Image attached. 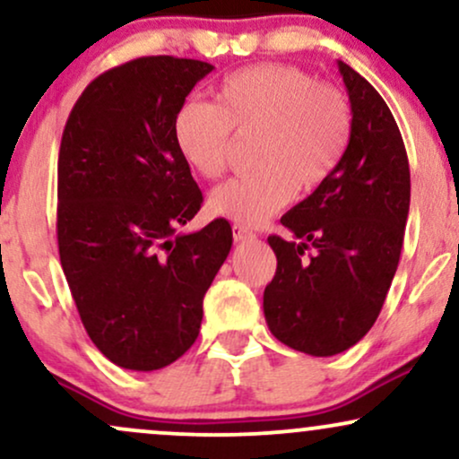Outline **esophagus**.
<instances>
[{
  "instance_id": "esophagus-1",
  "label": "esophagus",
  "mask_w": 459,
  "mask_h": 459,
  "mask_svg": "<svg viewBox=\"0 0 459 459\" xmlns=\"http://www.w3.org/2000/svg\"><path fill=\"white\" fill-rule=\"evenodd\" d=\"M233 237H235V241H246V239H255V233H252V230H247L246 226L233 224Z\"/></svg>"
}]
</instances>
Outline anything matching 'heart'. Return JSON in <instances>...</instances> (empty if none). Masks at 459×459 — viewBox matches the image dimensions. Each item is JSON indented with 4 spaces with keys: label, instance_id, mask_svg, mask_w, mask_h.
I'll list each match as a JSON object with an SVG mask.
<instances>
[{
    "label": "heart",
    "instance_id": "obj_1",
    "mask_svg": "<svg viewBox=\"0 0 459 459\" xmlns=\"http://www.w3.org/2000/svg\"><path fill=\"white\" fill-rule=\"evenodd\" d=\"M259 131V170L222 183L209 194L215 218L261 226L299 192L328 181L343 160L351 114L336 88L315 83L296 66L261 65L230 73L213 103L189 99L172 123L178 155L196 175L218 178L229 161L230 138Z\"/></svg>",
    "mask_w": 459,
    "mask_h": 459
}]
</instances>
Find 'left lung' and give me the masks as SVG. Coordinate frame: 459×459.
Segmentation results:
<instances>
[{"label": "left lung", "instance_id": "obj_1", "mask_svg": "<svg viewBox=\"0 0 459 459\" xmlns=\"http://www.w3.org/2000/svg\"><path fill=\"white\" fill-rule=\"evenodd\" d=\"M351 135L328 181L267 237L278 267L263 293L272 334L291 350L334 356L371 330L391 289L410 212V166L380 92L339 60ZM308 247L314 255L304 257Z\"/></svg>", "mask_w": 459, "mask_h": 459}]
</instances>
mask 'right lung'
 <instances>
[{
    "mask_svg": "<svg viewBox=\"0 0 459 459\" xmlns=\"http://www.w3.org/2000/svg\"><path fill=\"white\" fill-rule=\"evenodd\" d=\"M213 71L149 56L99 75L77 99L57 157V247L97 350L157 371L196 341L203 298L233 246L224 218L181 233L203 204L172 123Z\"/></svg>",
    "mask_w": 459,
    "mask_h": 459,
    "instance_id": "add662e5",
    "label": "right lung"
}]
</instances>
